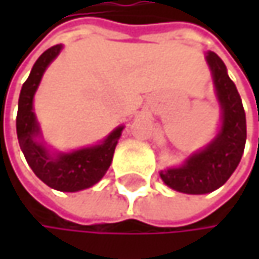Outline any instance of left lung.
<instances>
[{
	"label": "left lung",
	"instance_id": "obj_1",
	"mask_svg": "<svg viewBox=\"0 0 259 259\" xmlns=\"http://www.w3.org/2000/svg\"><path fill=\"white\" fill-rule=\"evenodd\" d=\"M207 61L224 111L222 129L210 145L190 156L181 168L160 172L171 189L192 195L208 193L225 184L240 163L246 144V115L240 94L214 52H208Z\"/></svg>",
	"mask_w": 259,
	"mask_h": 259
}]
</instances>
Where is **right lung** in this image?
<instances>
[{
    "label": "right lung",
    "instance_id": "add662e5",
    "mask_svg": "<svg viewBox=\"0 0 259 259\" xmlns=\"http://www.w3.org/2000/svg\"><path fill=\"white\" fill-rule=\"evenodd\" d=\"M60 51L61 45L49 48L32 66L19 96L16 132L26 162L40 180L61 192H78L91 187L105 176L112 162L115 145L123 127L114 130L100 145L60 154L58 157H51L45 147L34 141V136L38 133V126L32 112V97L43 72Z\"/></svg>",
    "mask_w": 259,
    "mask_h": 259
}]
</instances>
